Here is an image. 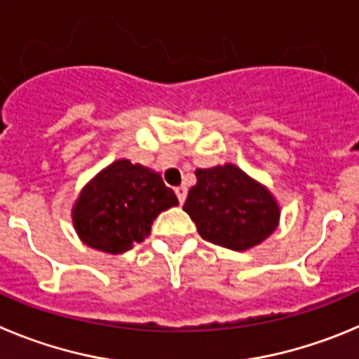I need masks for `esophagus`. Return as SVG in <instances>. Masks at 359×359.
Returning <instances> with one entry per match:
<instances>
[{"label":"esophagus","mask_w":359,"mask_h":359,"mask_svg":"<svg viewBox=\"0 0 359 359\" xmlns=\"http://www.w3.org/2000/svg\"><path fill=\"white\" fill-rule=\"evenodd\" d=\"M175 195L177 198H179V202L184 203V200H186V195H187V187L186 186L175 187Z\"/></svg>","instance_id":"esophagus-1"}]
</instances>
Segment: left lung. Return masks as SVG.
Segmentation results:
<instances>
[{
    "mask_svg": "<svg viewBox=\"0 0 359 359\" xmlns=\"http://www.w3.org/2000/svg\"><path fill=\"white\" fill-rule=\"evenodd\" d=\"M184 211L203 240L231 250L256 247L272 234L279 208L266 187L234 164L196 170Z\"/></svg>",
    "mask_w": 359,
    "mask_h": 359,
    "instance_id": "8db88e82",
    "label": "left lung"
}]
</instances>
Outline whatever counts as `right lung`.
I'll use <instances>...</instances> for the list:
<instances>
[{"mask_svg":"<svg viewBox=\"0 0 359 359\" xmlns=\"http://www.w3.org/2000/svg\"><path fill=\"white\" fill-rule=\"evenodd\" d=\"M173 205L179 198L161 175L130 161H116L83 187L73 222L83 243L121 254L141 243L157 215Z\"/></svg>","mask_w":359,"mask_h":359,"instance_id":"obj_1","label":"right lung"}]
</instances>
